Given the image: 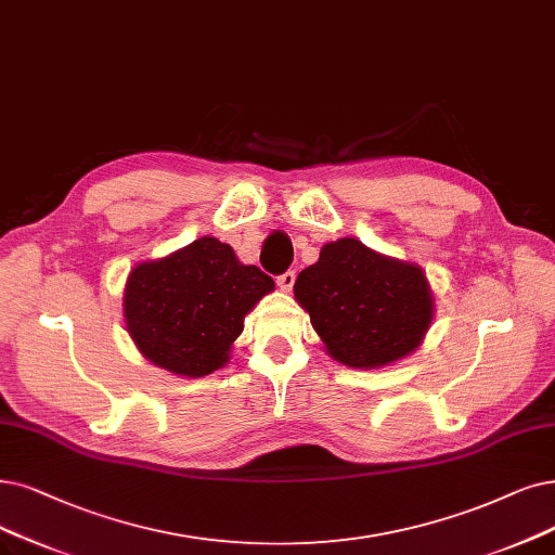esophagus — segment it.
Segmentation results:
<instances>
[{
	"label": "esophagus",
	"instance_id": "obj_1",
	"mask_svg": "<svg viewBox=\"0 0 555 555\" xmlns=\"http://www.w3.org/2000/svg\"><path fill=\"white\" fill-rule=\"evenodd\" d=\"M294 282H296V273H294V271H286V273H282V275L278 278V286H280L282 292H292Z\"/></svg>",
	"mask_w": 555,
	"mask_h": 555
}]
</instances>
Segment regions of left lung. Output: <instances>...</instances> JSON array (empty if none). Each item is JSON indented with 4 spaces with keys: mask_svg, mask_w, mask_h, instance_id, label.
<instances>
[{
    "mask_svg": "<svg viewBox=\"0 0 555 555\" xmlns=\"http://www.w3.org/2000/svg\"><path fill=\"white\" fill-rule=\"evenodd\" d=\"M294 298L330 358L362 371L408 358L435 319L426 271L375 253L354 236L325 243L319 261L300 271Z\"/></svg>",
    "mask_w": 555,
    "mask_h": 555,
    "instance_id": "left-lung-1",
    "label": "left lung"
}]
</instances>
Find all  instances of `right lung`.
Masks as SVG:
<instances>
[{
	"mask_svg": "<svg viewBox=\"0 0 555 555\" xmlns=\"http://www.w3.org/2000/svg\"><path fill=\"white\" fill-rule=\"evenodd\" d=\"M273 289L275 282L241 263L228 243L201 236L131 269L122 294L125 327L150 364L203 378L230 362L246 314Z\"/></svg>",
	"mask_w": 555,
	"mask_h": 555,
	"instance_id": "1",
	"label": "right lung"
}]
</instances>
